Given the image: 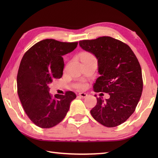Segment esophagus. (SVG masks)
<instances>
[{
	"instance_id": "1",
	"label": "esophagus",
	"mask_w": 158,
	"mask_h": 158,
	"mask_svg": "<svg viewBox=\"0 0 158 158\" xmlns=\"http://www.w3.org/2000/svg\"><path fill=\"white\" fill-rule=\"evenodd\" d=\"M78 95L80 97V98H86V96H87V94H85V93H80L79 94H78Z\"/></svg>"
}]
</instances>
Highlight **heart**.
Listing matches in <instances>:
<instances>
[{
	"mask_svg": "<svg viewBox=\"0 0 158 158\" xmlns=\"http://www.w3.org/2000/svg\"><path fill=\"white\" fill-rule=\"evenodd\" d=\"M95 59V57L93 55L89 53V52H84L81 55V59ZM85 87H86V85L84 82H80L76 85V88L79 89H83Z\"/></svg>",
	"mask_w": 158,
	"mask_h": 158,
	"instance_id": "obj_1",
	"label": "heart"
}]
</instances>
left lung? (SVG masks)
<instances>
[{"mask_svg": "<svg viewBox=\"0 0 158 158\" xmlns=\"http://www.w3.org/2000/svg\"><path fill=\"white\" fill-rule=\"evenodd\" d=\"M79 45L98 59L100 76L94 91L110 96L106 100L97 98L91 114L103 126L120 125L135 111L141 97L143 81L139 62L130 47L111 37L80 41Z\"/></svg>", "mask_w": 158, "mask_h": 158, "instance_id": "obj_1", "label": "left lung"}]
</instances>
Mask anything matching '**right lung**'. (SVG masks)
Here are the masks:
<instances>
[{"mask_svg":"<svg viewBox=\"0 0 158 158\" xmlns=\"http://www.w3.org/2000/svg\"><path fill=\"white\" fill-rule=\"evenodd\" d=\"M78 42H60L52 39L39 41L23 56L17 75L19 98L26 113L35 125L49 128L58 125L69 111L76 94L49 92L53 78L63 76V56L73 51Z\"/></svg>","mask_w":158,"mask_h":158,"instance_id":"right-lung-1","label":"right lung"}]
</instances>
